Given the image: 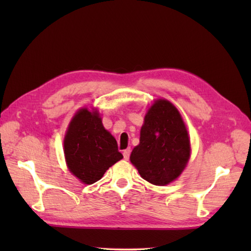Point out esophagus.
Listing matches in <instances>:
<instances>
[{
    "label": "esophagus",
    "mask_w": 251,
    "mask_h": 251,
    "mask_svg": "<svg viewBox=\"0 0 251 251\" xmlns=\"http://www.w3.org/2000/svg\"><path fill=\"white\" fill-rule=\"evenodd\" d=\"M123 155H124V158L127 161L130 155V149H126V150H124V152H123Z\"/></svg>",
    "instance_id": "obj_1"
}]
</instances>
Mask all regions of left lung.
<instances>
[{"label": "left lung", "instance_id": "1", "mask_svg": "<svg viewBox=\"0 0 251 251\" xmlns=\"http://www.w3.org/2000/svg\"><path fill=\"white\" fill-rule=\"evenodd\" d=\"M190 139L179 111L169 101L156 100L141 127L140 143L130 154L141 177L155 185L177 179L190 157Z\"/></svg>", "mask_w": 251, "mask_h": 251}]
</instances>
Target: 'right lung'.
Wrapping results in <instances>:
<instances>
[{
    "instance_id": "obj_1",
    "label": "right lung",
    "mask_w": 251,
    "mask_h": 251,
    "mask_svg": "<svg viewBox=\"0 0 251 251\" xmlns=\"http://www.w3.org/2000/svg\"><path fill=\"white\" fill-rule=\"evenodd\" d=\"M70 172L85 184L102 178L106 170L123 158L117 142L104 129L97 111L81 109L73 117L63 141Z\"/></svg>"
}]
</instances>
